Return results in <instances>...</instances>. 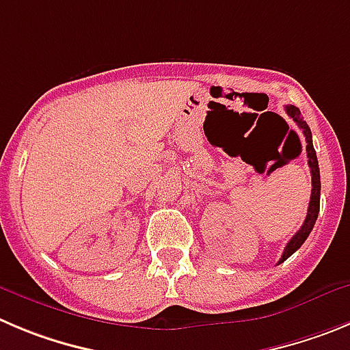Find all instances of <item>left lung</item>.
Segmentation results:
<instances>
[{
    "instance_id": "1",
    "label": "left lung",
    "mask_w": 350,
    "mask_h": 350,
    "mask_svg": "<svg viewBox=\"0 0 350 350\" xmlns=\"http://www.w3.org/2000/svg\"><path fill=\"white\" fill-rule=\"evenodd\" d=\"M286 113L293 119V122L302 129L304 133V138H306V152H308V164L311 167V176H312V190H311V200H309V208H308V215H306V221L304 224L300 226V230L297 231L295 234L292 237V240L286 243L285 247V252H283L282 259H280L278 264H282L283 260L288 259L295 250H299L302 247V243L308 240L309 233L312 231L314 228L316 219H318V214H319V195H321V179H319V165H318V157H316L314 152V146H312V135H311V129H309L308 122L304 120V117L300 116V110L297 107L288 105L286 107Z\"/></svg>"
}]
</instances>
